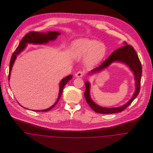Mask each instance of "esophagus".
Returning <instances> with one entry per match:
<instances>
[{"mask_svg": "<svg viewBox=\"0 0 153 153\" xmlns=\"http://www.w3.org/2000/svg\"><path fill=\"white\" fill-rule=\"evenodd\" d=\"M84 72L82 71H80L75 74V76L77 77H81L84 76Z\"/></svg>", "mask_w": 153, "mask_h": 153, "instance_id": "1", "label": "esophagus"}]
</instances>
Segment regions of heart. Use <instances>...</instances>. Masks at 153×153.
I'll return each mask as SVG.
<instances>
[{"label": "heart", "mask_w": 153, "mask_h": 153, "mask_svg": "<svg viewBox=\"0 0 153 153\" xmlns=\"http://www.w3.org/2000/svg\"><path fill=\"white\" fill-rule=\"evenodd\" d=\"M71 49L74 56L77 58L86 57V62L89 66L99 62L105 53L104 45L91 39H80L74 41Z\"/></svg>", "instance_id": "b5f03b06"}]
</instances>
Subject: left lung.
<instances>
[{
  "label": "left lung",
  "mask_w": 153,
  "mask_h": 153,
  "mask_svg": "<svg viewBox=\"0 0 153 153\" xmlns=\"http://www.w3.org/2000/svg\"><path fill=\"white\" fill-rule=\"evenodd\" d=\"M124 43L126 45L117 49V50L114 51L100 65L92 70L89 73L91 74V73L99 72L102 71V69H104V68H107L113 62L118 61V62H123L124 64H126L128 66L134 74L135 79V87H136V89L134 92V94L131 99L126 104H124L122 107H117V108L102 107L95 104V102H93L92 100L91 99L90 94H89L90 84L88 81H87L85 82L86 89L84 92V96L88 104L89 105L91 108L94 111H95L96 112L103 114L120 112L126 109L130 104H131V102H133V100L138 95L139 92L140 91L141 76H142V72L141 63L139 60L138 56L136 51L133 48V47L130 45H127V44L125 42H124Z\"/></svg>",
  "instance_id": "obj_1"
}]
</instances>
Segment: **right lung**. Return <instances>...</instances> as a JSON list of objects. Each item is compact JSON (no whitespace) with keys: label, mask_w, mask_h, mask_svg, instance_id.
Segmentation results:
<instances>
[{"label":"right lung","mask_w":153,"mask_h":153,"mask_svg":"<svg viewBox=\"0 0 153 153\" xmlns=\"http://www.w3.org/2000/svg\"><path fill=\"white\" fill-rule=\"evenodd\" d=\"M59 35H60V33L56 31H48V33H38L36 31H30L29 33H27L23 38H22L21 42L19 44L18 46L16 48L14 52L13 53L10 62V68H9V74H8V80H10L11 72L12 69V67L14 63L15 60L16 58L17 55H18L23 49L26 48V44H46L49 42V41H53L57 38V37ZM72 78V75H69L68 76L64 78L59 83V94H58V98L56 102L51 106L50 108L44 110H33L35 111H42V112H46L49 110L52 109L58 102L61 96L62 95L63 89L64 86L66 84V83L71 80ZM22 106V105H21Z\"/></svg>","instance_id":"1"}]
</instances>
